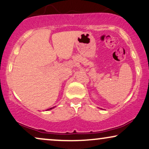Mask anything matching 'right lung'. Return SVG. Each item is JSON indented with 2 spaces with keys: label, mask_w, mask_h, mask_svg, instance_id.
Returning a JSON list of instances; mask_svg holds the SVG:
<instances>
[{
  "label": "right lung",
  "mask_w": 149,
  "mask_h": 149,
  "mask_svg": "<svg viewBox=\"0 0 149 149\" xmlns=\"http://www.w3.org/2000/svg\"><path fill=\"white\" fill-rule=\"evenodd\" d=\"M53 108H49V109H47V110H51V109H52Z\"/></svg>",
  "instance_id": "1"
}]
</instances>
